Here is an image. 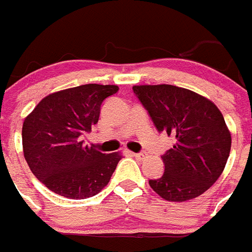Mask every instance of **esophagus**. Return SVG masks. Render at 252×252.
Wrapping results in <instances>:
<instances>
[{
	"mask_svg": "<svg viewBox=\"0 0 252 252\" xmlns=\"http://www.w3.org/2000/svg\"><path fill=\"white\" fill-rule=\"evenodd\" d=\"M128 155H129V156H133V158H141V156H143V154H136V152H131V151L128 152Z\"/></svg>",
	"mask_w": 252,
	"mask_h": 252,
	"instance_id": "esophagus-1",
	"label": "esophagus"
}]
</instances>
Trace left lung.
<instances>
[{"instance_id": "8db88e82", "label": "left lung", "mask_w": 252, "mask_h": 252, "mask_svg": "<svg viewBox=\"0 0 252 252\" xmlns=\"http://www.w3.org/2000/svg\"><path fill=\"white\" fill-rule=\"evenodd\" d=\"M133 93L159 132L176 139L161 156L164 173L151 188L168 202H186L219 179L231 150V133L215 104L175 85H135Z\"/></svg>"}]
</instances>
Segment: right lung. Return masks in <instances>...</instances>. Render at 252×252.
<instances>
[{
  "label": "right lung",
  "mask_w": 252,
  "mask_h": 252,
  "mask_svg": "<svg viewBox=\"0 0 252 252\" xmlns=\"http://www.w3.org/2000/svg\"><path fill=\"white\" fill-rule=\"evenodd\" d=\"M117 91V85L85 84L55 92L24 120V156L33 175L50 191L87 199L109 183L121 155L101 154L84 144L83 135L97 124L102 101Z\"/></svg>",
  "instance_id": "right-lung-1"
}]
</instances>
